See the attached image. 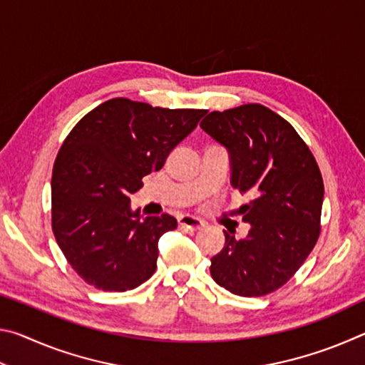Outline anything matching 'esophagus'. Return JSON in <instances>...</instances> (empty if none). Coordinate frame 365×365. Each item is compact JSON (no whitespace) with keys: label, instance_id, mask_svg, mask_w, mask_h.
<instances>
[{"label":"esophagus","instance_id":"obj_1","mask_svg":"<svg viewBox=\"0 0 365 365\" xmlns=\"http://www.w3.org/2000/svg\"><path fill=\"white\" fill-rule=\"evenodd\" d=\"M178 225L182 228H188V230H200V228L205 227V222L197 217H193V215H182L178 219Z\"/></svg>","mask_w":365,"mask_h":365}]
</instances>
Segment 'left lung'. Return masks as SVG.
<instances>
[{
    "label": "left lung",
    "mask_w": 365,
    "mask_h": 365,
    "mask_svg": "<svg viewBox=\"0 0 365 365\" xmlns=\"http://www.w3.org/2000/svg\"><path fill=\"white\" fill-rule=\"evenodd\" d=\"M201 128L230 154L232 185L252 200L240 207L245 238L225 235L211 259L217 285L238 296L269 294L292 279L320 235L324 180L289 122L262 104L214 110Z\"/></svg>",
    "instance_id": "8db88e82"
}]
</instances>
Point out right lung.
<instances>
[{
  "instance_id": "1",
  "label": "right lung",
  "mask_w": 365,
  "mask_h": 365,
  "mask_svg": "<svg viewBox=\"0 0 365 365\" xmlns=\"http://www.w3.org/2000/svg\"><path fill=\"white\" fill-rule=\"evenodd\" d=\"M206 113L113 98L67 135L53 168L51 225L67 262L88 285L127 292L154 274L159 238L177 220L141 217L130 196Z\"/></svg>"
}]
</instances>
